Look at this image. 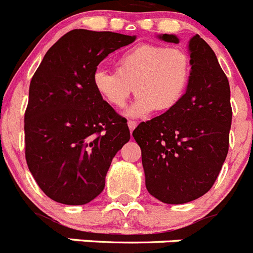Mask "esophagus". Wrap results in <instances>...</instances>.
<instances>
[{
    "instance_id": "esophagus-1",
    "label": "esophagus",
    "mask_w": 253,
    "mask_h": 253,
    "mask_svg": "<svg viewBox=\"0 0 253 253\" xmlns=\"http://www.w3.org/2000/svg\"><path fill=\"white\" fill-rule=\"evenodd\" d=\"M128 126H129V129H130V131H133L134 129L137 128V122H134V120H129Z\"/></svg>"
}]
</instances>
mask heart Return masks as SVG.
<instances>
[{
    "label": "heart",
    "instance_id": "heart-1",
    "mask_svg": "<svg viewBox=\"0 0 253 253\" xmlns=\"http://www.w3.org/2000/svg\"><path fill=\"white\" fill-rule=\"evenodd\" d=\"M191 75L190 57L176 46L140 44L123 53L116 72L97 68L92 84L96 92L113 107L122 109L134 92L137 100L128 110L143 118L156 109L166 111L177 105L186 92Z\"/></svg>",
    "mask_w": 253,
    "mask_h": 253
}]
</instances>
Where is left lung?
<instances>
[{"label": "left lung", "mask_w": 253, "mask_h": 253, "mask_svg": "<svg viewBox=\"0 0 253 253\" xmlns=\"http://www.w3.org/2000/svg\"><path fill=\"white\" fill-rule=\"evenodd\" d=\"M158 38L177 44L173 34ZM189 86L177 105L143 122L133 137L142 149L148 193L166 204H185L207 194L229 148L232 124L229 82L204 39L189 42Z\"/></svg>", "instance_id": "left-lung-1"}]
</instances>
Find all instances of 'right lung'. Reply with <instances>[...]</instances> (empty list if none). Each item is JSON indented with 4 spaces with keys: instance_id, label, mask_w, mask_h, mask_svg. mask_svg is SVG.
<instances>
[{
    "instance_id": "add662e5",
    "label": "right lung",
    "mask_w": 253,
    "mask_h": 253,
    "mask_svg": "<svg viewBox=\"0 0 253 253\" xmlns=\"http://www.w3.org/2000/svg\"><path fill=\"white\" fill-rule=\"evenodd\" d=\"M135 37L75 29L44 55L29 88L25 111V157L46 196L84 205L101 194L119 149L130 139L126 119L92 84L107 55Z\"/></svg>"
}]
</instances>
